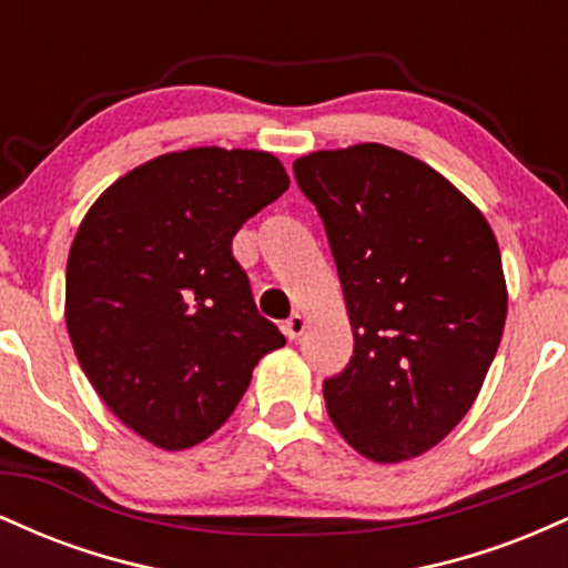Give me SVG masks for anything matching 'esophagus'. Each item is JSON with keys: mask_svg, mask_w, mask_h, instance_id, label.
I'll list each match as a JSON object with an SVG mask.
<instances>
[{"mask_svg": "<svg viewBox=\"0 0 568 568\" xmlns=\"http://www.w3.org/2000/svg\"><path fill=\"white\" fill-rule=\"evenodd\" d=\"M304 328H306V321H304V315H298V312H293L288 321L283 323V334L288 336L291 342H296V338L304 334Z\"/></svg>", "mask_w": 568, "mask_h": 568, "instance_id": "34e87169", "label": "esophagus"}]
</instances>
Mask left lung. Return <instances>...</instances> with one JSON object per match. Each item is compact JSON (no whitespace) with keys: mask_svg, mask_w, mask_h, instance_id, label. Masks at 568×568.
I'll list each match as a JSON object with an SVG mask.
<instances>
[{"mask_svg":"<svg viewBox=\"0 0 568 568\" xmlns=\"http://www.w3.org/2000/svg\"><path fill=\"white\" fill-rule=\"evenodd\" d=\"M321 213L355 349L323 382L342 438L379 465L429 452L465 419L497 355L507 285L497 237L438 171L384 143L293 162Z\"/></svg>","mask_w":568,"mask_h":568,"instance_id":"left-lung-1","label":"left lung"}]
</instances>
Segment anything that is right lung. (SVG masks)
I'll use <instances>...</instances> for the list:
<instances>
[{"mask_svg":"<svg viewBox=\"0 0 568 568\" xmlns=\"http://www.w3.org/2000/svg\"><path fill=\"white\" fill-rule=\"evenodd\" d=\"M288 184L275 154L200 146L143 162L82 219L67 264L69 338L101 400L143 440L197 446L285 344L258 315L232 237Z\"/></svg>","mask_w":568,"mask_h":568,"instance_id":"1","label":"right lung"}]
</instances>
